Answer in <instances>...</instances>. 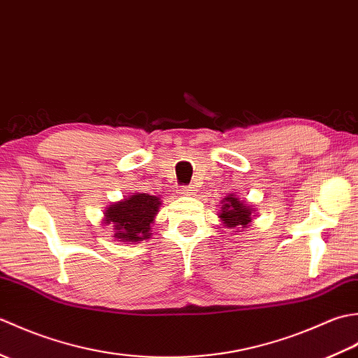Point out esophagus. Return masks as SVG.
Returning a JSON list of instances; mask_svg holds the SVG:
<instances>
[{
  "label": "esophagus",
  "mask_w": 358,
  "mask_h": 358,
  "mask_svg": "<svg viewBox=\"0 0 358 358\" xmlns=\"http://www.w3.org/2000/svg\"><path fill=\"white\" fill-rule=\"evenodd\" d=\"M195 189L194 187H183L181 189V195H194Z\"/></svg>",
  "instance_id": "34e87169"
}]
</instances>
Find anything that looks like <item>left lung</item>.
Wrapping results in <instances>:
<instances>
[{"mask_svg": "<svg viewBox=\"0 0 358 358\" xmlns=\"http://www.w3.org/2000/svg\"><path fill=\"white\" fill-rule=\"evenodd\" d=\"M222 210L218 212V218L222 226L235 232H243L252 223L255 217V208L248 204V201L240 200L235 194H229L222 200Z\"/></svg>", "mask_w": 358, "mask_h": 358, "instance_id": "obj_1", "label": "left lung"}]
</instances>
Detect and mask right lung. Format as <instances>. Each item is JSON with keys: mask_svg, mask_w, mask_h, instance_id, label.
Instances as JSON below:
<instances>
[{"mask_svg": "<svg viewBox=\"0 0 358 358\" xmlns=\"http://www.w3.org/2000/svg\"><path fill=\"white\" fill-rule=\"evenodd\" d=\"M162 206L158 196L136 192L109 204L103 223L113 226V238L124 243H140L150 238L152 224Z\"/></svg>", "mask_w": 358, "mask_h": 358, "instance_id": "right-lung-1", "label": "right lung"}]
</instances>
